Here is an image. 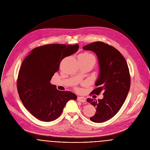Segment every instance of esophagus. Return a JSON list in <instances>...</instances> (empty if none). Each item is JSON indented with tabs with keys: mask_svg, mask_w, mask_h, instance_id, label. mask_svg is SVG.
I'll return each instance as SVG.
<instances>
[{
	"mask_svg": "<svg viewBox=\"0 0 150 150\" xmlns=\"http://www.w3.org/2000/svg\"><path fill=\"white\" fill-rule=\"evenodd\" d=\"M77 100L79 101H80V102H85L86 101L85 98L83 97H77Z\"/></svg>",
	"mask_w": 150,
	"mask_h": 150,
	"instance_id": "34e87169",
	"label": "esophagus"
}]
</instances>
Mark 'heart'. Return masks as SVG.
Instances as JSON below:
<instances>
[{
  "instance_id": "b5f03b06",
  "label": "heart",
  "mask_w": 150,
  "mask_h": 150,
  "mask_svg": "<svg viewBox=\"0 0 150 150\" xmlns=\"http://www.w3.org/2000/svg\"><path fill=\"white\" fill-rule=\"evenodd\" d=\"M79 57H80L81 59H82L83 60L93 62L94 64V65L96 63V59L95 56L90 53L86 52V53H82L80 54Z\"/></svg>"
}]
</instances>
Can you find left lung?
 <instances>
[{"mask_svg":"<svg viewBox=\"0 0 150 150\" xmlns=\"http://www.w3.org/2000/svg\"><path fill=\"white\" fill-rule=\"evenodd\" d=\"M82 48L97 54L100 66L99 76L95 84L97 88L91 93L98 95L103 91L102 100L87 99L96 109L95 115L90 120L95 123L104 122L117 114L126 100L130 88L129 69L120 51L107 44L96 41Z\"/></svg>","mask_w":150,"mask_h":150,"instance_id":"left-lung-1","label":"left lung"}]
</instances>
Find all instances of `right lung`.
<instances>
[{
    "label": "right lung",
    "mask_w": 150,
    "mask_h": 150,
    "mask_svg": "<svg viewBox=\"0 0 150 150\" xmlns=\"http://www.w3.org/2000/svg\"><path fill=\"white\" fill-rule=\"evenodd\" d=\"M78 44H48L37 47L23 61L17 89L24 107L37 119L50 122L61 114L67 103L77 100L69 91H60L50 81L62 60L76 52Z\"/></svg>",
    "instance_id": "add662e5"
}]
</instances>
